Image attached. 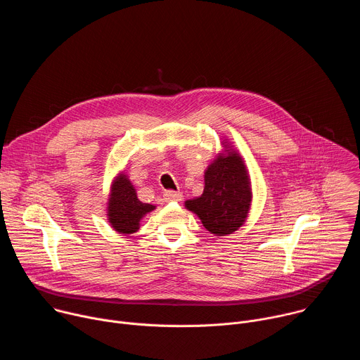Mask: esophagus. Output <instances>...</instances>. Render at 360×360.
Masks as SVG:
<instances>
[{
    "label": "esophagus",
    "instance_id": "esophagus-1",
    "mask_svg": "<svg viewBox=\"0 0 360 360\" xmlns=\"http://www.w3.org/2000/svg\"><path fill=\"white\" fill-rule=\"evenodd\" d=\"M164 199L167 202H179V200H182V193L176 192V191H167L164 193Z\"/></svg>",
    "mask_w": 360,
    "mask_h": 360
}]
</instances>
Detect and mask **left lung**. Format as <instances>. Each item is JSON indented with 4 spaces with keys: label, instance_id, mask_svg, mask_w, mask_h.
Returning a JSON list of instances; mask_svg holds the SVG:
<instances>
[{
    "label": "left lung",
    "instance_id": "1",
    "mask_svg": "<svg viewBox=\"0 0 360 360\" xmlns=\"http://www.w3.org/2000/svg\"><path fill=\"white\" fill-rule=\"evenodd\" d=\"M250 186L242 158L235 152L219 157L205 172L203 193L185 202L203 226L217 236L235 232L248 217Z\"/></svg>",
    "mask_w": 360,
    "mask_h": 360
}]
</instances>
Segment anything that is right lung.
Instances as JSON below:
<instances>
[{
    "label": "right lung",
    "mask_w": 360,
    "mask_h": 360,
    "mask_svg": "<svg viewBox=\"0 0 360 360\" xmlns=\"http://www.w3.org/2000/svg\"><path fill=\"white\" fill-rule=\"evenodd\" d=\"M155 210L150 203H142L134 185L125 175H120L112 184L108 202V219L112 228L120 233H134L139 229L141 218Z\"/></svg>",
    "instance_id": "right-lung-1"
}]
</instances>
